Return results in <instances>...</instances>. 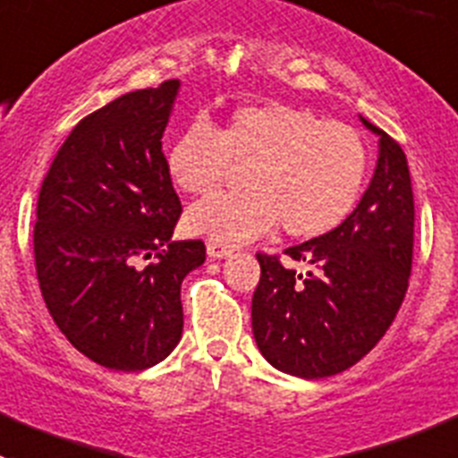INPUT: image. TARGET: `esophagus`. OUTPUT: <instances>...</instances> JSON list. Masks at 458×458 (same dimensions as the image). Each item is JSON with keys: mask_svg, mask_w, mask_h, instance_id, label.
Here are the masks:
<instances>
[{"mask_svg": "<svg viewBox=\"0 0 458 458\" xmlns=\"http://www.w3.org/2000/svg\"><path fill=\"white\" fill-rule=\"evenodd\" d=\"M233 253V246L224 244V242H216V239H208V255L214 259L228 258Z\"/></svg>", "mask_w": 458, "mask_h": 458, "instance_id": "34e87169", "label": "esophagus"}]
</instances>
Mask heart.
<instances>
[{
	"mask_svg": "<svg viewBox=\"0 0 458 458\" xmlns=\"http://www.w3.org/2000/svg\"><path fill=\"white\" fill-rule=\"evenodd\" d=\"M166 168L173 184L191 196L214 193L244 171V191L189 208V233L239 244L278 224L292 239H317L356 208L369 148L352 125L267 102L239 106L219 130L191 123L168 148Z\"/></svg>",
	"mask_w": 458,
	"mask_h": 458,
	"instance_id": "b5f03b06",
	"label": "heart"
}]
</instances>
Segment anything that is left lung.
Masks as SVG:
<instances>
[{"label": "left lung", "mask_w": 458, "mask_h": 458, "mask_svg": "<svg viewBox=\"0 0 458 458\" xmlns=\"http://www.w3.org/2000/svg\"><path fill=\"white\" fill-rule=\"evenodd\" d=\"M378 134V162L368 191L347 219L324 237L285 249L306 276L258 253L253 335L280 372L324 378L356 365L386 335L409 290L415 205L402 146Z\"/></svg>", "instance_id": "obj_1"}]
</instances>
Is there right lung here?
Segmentation results:
<instances>
[{
    "mask_svg": "<svg viewBox=\"0 0 458 458\" xmlns=\"http://www.w3.org/2000/svg\"><path fill=\"white\" fill-rule=\"evenodd\" d=\"M178 89L168 80L131 90L81 118L38 191L45 306L77 352L118 372L152 368L175 349L180 285L205 262L200 239L171 242L182 205L162 137Z\"/></svg>",
    "mask_w": 458,
    "mask_h": 458,
    "instance_id": "right-lung-1",
    "label": "right lung"
}]
</instances>
